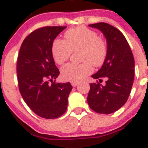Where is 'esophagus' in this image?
I'll return each instance as SVG.
<instances>
[{
  "label": "esophagus",
  "mask_w": 148,
  "mask_h": 148,
  "mask_svg": "<svg viewBox=\"0 0 148 148\" xmlns=\"http://www.w3.org/2000/svg\"><path fill=\"white\" fill-rule=\"evenodd\" d=\"M71 84H72V86H73V87H76V86L78 84V82H71Z\"/></svg>",
  "instance_id": "34e87169"
}]
</instances>
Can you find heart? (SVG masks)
<instances>
[{
	"instance_id": "obj_1",
	"label": "heart",
	"mask_w": 148,
	"mask_h": 148,
	"mask_svg": "<svg viewBox=\"0 0 148 148\" xmlns=\"http://www.w3.org/2000/svg\"><path fill=\"white\" fill-rule=\"evenodd\" d=\"M64 40L56 39L52 45L55 62L63 64L73 51L80 49L81 64H67L61 69L64 80L80 82L92 72L93 67L103 65L108 56V45L95 31L84 27L71 28L64 33Z\"/></svg>"
}]
</instances>
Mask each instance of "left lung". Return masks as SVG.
Returning a JSON list of instances; mask_svg holds the SVG:
<instances>
[{
	"mask_svg": "<svg viewBox=\"0 0 148 148\" xmlns=\"http://www.w3.org/2000/svg\"><path fill=\"white\" fill-rule=\"evenodd\" d=\"M102 32L108 44V56L100 70L92 77L107 81L104 86L96 82L90 84L87 96L90 108L96 113L110 114L126 103L134 80V58L127 40L118 29L107 23L90 24Z\"/></svg>",
	"mask_w": 148,
	"mask_h": 148,
	"instance_id": "8db88e82",
	"label": "left lung"
}]
</instances>
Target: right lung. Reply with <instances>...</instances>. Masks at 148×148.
Masks as SVG:
<instances>
[{
  "instance_id": "right-lung-1",
  "label": "right lung",
  "mask_w": 148,
  "mask_h": 148,
  "mask_svg": "<svg viewBox=\"0 0 148 148\" xmlns=\"http://www.w3.org/2000/svg\"><path fill=\"white\" fill-rule=\"evenodd\" d=\"M65 28L35 30L23 40L18 54L17 73L22 98L35 114L44 119L58 118L66 112L73 88L70 82H56L60 72L52 55L53 41Z\"/></svg>"
}]
</instances>
